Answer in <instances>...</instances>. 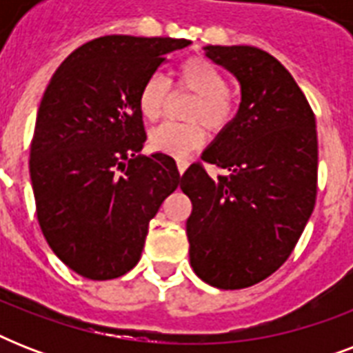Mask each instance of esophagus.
<instances>
[{
	"mask_svg": "<svg viewBox=\"0 0 353 353\" xmlns=\"http://www.w3.org/2000/svg\"><path fill=\"white\" fill-rule=\"evenodd\" d=\"M188 168V161L187 159H177V172H179V174H185V170H187Z\"/></svg>",
	"mask_w": 353,
	"mask_h": 353,
	"instance_id": "esophagus-1",
	"label": "esophagus"
}]
</instances>
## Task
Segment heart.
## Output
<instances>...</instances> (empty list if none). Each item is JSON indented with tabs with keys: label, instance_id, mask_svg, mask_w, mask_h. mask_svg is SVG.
Masks as SVG:
<instances>
[{
	"label": "heart",
	"instance_id": "1",
	"mask_svg": "<svg viewBox=\"0 0 353 353\" xmlns=\"http://www.w3.org/2000/svg\"><path fill=\"white\" fill-rule=\"evenodd\" d=\"M174 79L179 90L194 95V101L187 108L190 122H163L148 133V144L159 154L185 157L205 144L207 133L201 121L216 133L231 126L238 112V99L227 88L225 74L201 57L188 58L179 63L174 71ZM166 102L168 82L161 74H152L144 80L137 95L139 113L144 121H157Z\"/></svg>",
	"mask_w": 353,
	"mask_h": 353
}]
</instances>
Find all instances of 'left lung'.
<instances>
[{
    "mask_svg": "<svg viewBox=\"0 0 353 353\" xmlns=\"http://www.w3.org/2000/svg\"><path fill=\"white\" fill-rule=\"evenodd\" d=\"M205 54L240 82L234 121L201 159L229 170L210 177L188 166L181 190L190 265L220 290L249 288L273 274L295 249L317 196L315 115L290 71L251 46H207Z\"/></svg>",
    "mask_w": 353,
    "mask_h": 353,
    "instance_id": "obj_1",
    "label": "left lung"
}]
</instances>
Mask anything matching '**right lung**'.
Instances as JSON below:
<instances>
[{"mask_svg":"<svg viewBox=\"0 0 353 353\" xmlns=\"http://www.w3.org/2000/svg\"><path fill=\"white\" fill-rule=\"evenodd\" d=\"M190 43L102 36L71 52L43 93L29 161L36 214L52 252L84 279L135 268L150 220L181 183L170 155H139L137 95L168 52Z\"/></svg>","mask_w":353,"mask_h":353,"instance_id":"right-lung-1","label":"right lung"}]
</instances>
